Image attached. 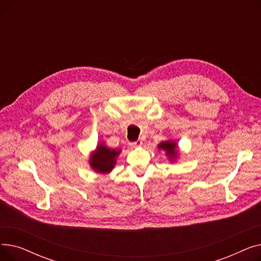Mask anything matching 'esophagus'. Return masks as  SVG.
<instances>
[{
  "label": "esophagus",
  "instance_id": "1",
  "mask_svg": "<svg viewBox=\"0 0 261 261\" xmlns=\"http://www.w3.org/2000/svg\"><path fill=\"white\" fill-rule=\"evenodd\" d=\"M130 145H131V146H133V147H141V146L143 145V141H142V140H138L136 142L131 143Z\"/></svg>",
  "mask_w": 261,
  "mask_h": 261
}]
</instances>
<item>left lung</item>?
Here are the masks:
<instances>
[{"mask_svg":"<svg viewBox=\"0 0 261 261\" xmlns=\"http://www.w3.org/2000/svg\"><path fill=\"white\" fill-rule=\"evenodd\" d=\"M158 148L161 150H164L170 161H174L176 159L177 153H179L176 150V148H177L176 143L173 141H170V140L162 142L160 145H158Z\"/></svg>","mask_w":261,"mask_h":261,"instance_id":"8db88e82","label":"left lung"}]
</instances>
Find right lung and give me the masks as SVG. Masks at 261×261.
<instances>
[{"instance_id": "right-lung-1", "label": "right lung", "mask_w": 261, "mask_h": 261, "mask_svg": "<svg viewBox=\"0 0 261 261\" xmlns=\"http://www.w3.org/2000/svg\"><path fill=\"white\" fill-rule=\"evenodd\" d=\"M120 149H111L102 143L96 147L95 151L90 156V166L98 173H109L112 171L116 164V158L120 153Z\"/></svg>"}]
</instances>
